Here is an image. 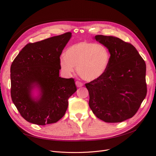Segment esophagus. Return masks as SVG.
Listing matches in <instances>:
<instances>
[{"label": "esophagus", "instance_id": "34e87169", "mask_svg": "<svg viewBox=\"0 0 156 156\" xmlns=\"http://www.w3.org/2000/svg\"><path fill=\"white\" fill-rule=\"evenodd\" d=\"M75 84H76V86L77 87H81L83 86V83L79 81H77L76 82H75Z\"/></svg>", "mask_w": 156, "mask_h": 156}]
</instances>
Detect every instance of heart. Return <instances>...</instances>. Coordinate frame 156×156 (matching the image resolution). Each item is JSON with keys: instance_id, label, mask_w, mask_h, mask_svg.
I'll use <instances>...</instances> for the list:
<instances>
[{"instance_id": "b5f03b06", "label": "heart", "mask_w": 156, "mask_h": 156, "mask_svg": "<svg viewBox=\"0 0 156 156\" xmlns=\"http://www.w3.org/2000/svg\"><path fill=\"white\" fill-rule=\"evenodd\" d=\"M111 55L105 46L81 41L70 46L65 55L61 56L60 66L66 74H70L77 66V72L86 81H94L105 73Z\"/></svg>"}]
</instances>
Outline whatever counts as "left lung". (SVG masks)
Masks as SVG:
<instances>
[{
    "instance_id": "8db88e82",
    "label": "left lung",
    "mask_w": 156,
    "mask_h": 156,
    "mask_svg": "<svg viewBox=\"0 0 156 156\" xmlns=\"http://www.w3.org/2000/svg\"><path fill=\"white\" fill-rule=\"evenodd\" d=\"M95 39L111 58L105 73L85 84L90 108L105 122H123L136 114L146 96L145 62L133 45L119 37L97 35Z\"/></svg>"
}]
</instances>
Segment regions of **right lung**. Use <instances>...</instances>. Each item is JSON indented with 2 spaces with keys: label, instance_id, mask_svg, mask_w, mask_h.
I'll return each mask as SVG.
<instances>
[{
  "label": "right lung",
  "instance_id": "right-lung-1",
  "mask_svg": "<svg viewBox=\"0 0 156 156\" xmlns=\"http://www.w3.org/2000/svg\"><path fill=\"white\" fill-rule=\"evenodd\" d=\"M72 37L68 32L27 44L10 68L11 97L21 116L30 123L44 126L64 116L68 99L77 90L73 78L59 77L60 56ZM36 86L40 98L31 90Z\"/></svg>",
  "mask_w": 156,
  "mask_h": 156
}]
</instances>
